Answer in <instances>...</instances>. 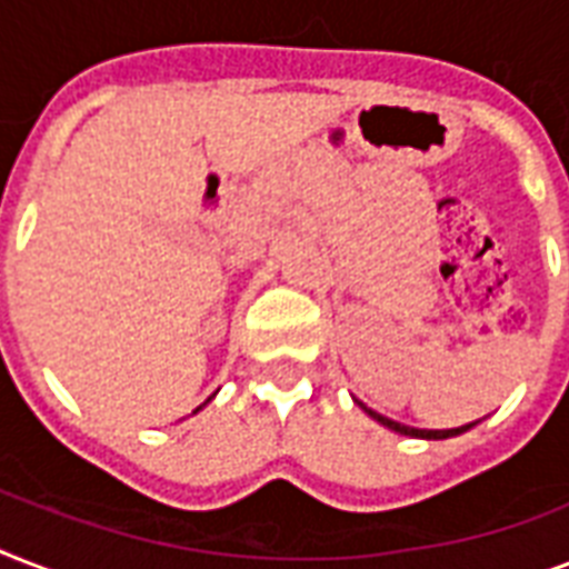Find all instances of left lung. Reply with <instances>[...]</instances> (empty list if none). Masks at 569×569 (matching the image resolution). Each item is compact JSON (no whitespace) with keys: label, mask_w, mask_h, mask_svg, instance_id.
<instances>
[{"label":"left lung","mask_w":569,"mask_h":569,"mask_svg":"<svg viewBox=\"0 0 569 569\" xmlns=\"http://www.w3.org/2000/svg\"><path fill=\"white\" fill-rule=\"evenodd\" d=\"M366 413L372 416L375 422H380L383 428H389V431L401 433V437H416V440H449V437H458V433L469 431L476 422L469 425H460V428H449V431H425V428H410V425H401V422H392V419H387V416L375 413V410H369V407H363Z\"/></svg>","instance_id":"left-lung-1"}]
</instances>
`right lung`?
Returning <instances> with one entry per match:
<instances>
[{
	"label": "right lung",
	"mask_w": 569,
	"mask_h": 569,
	"mask_svg": "<svg viewBox=\"0 0 569 569\" xmlns=\"http://www.w3.org/2000/svg\"><path fill=\"white\" fill-rule=\"evenodd\" d=\"M203 407H206V405H200V407H197V410H203ZM197 410H194V413H197Z\"/></svg>",
	"instance_id": "add662e5"
}]
</instances>
